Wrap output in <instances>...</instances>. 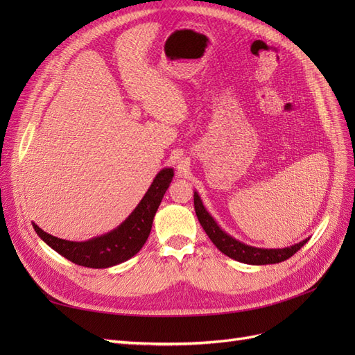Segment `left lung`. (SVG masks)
<instances>
[{"label": "left lung", "mask_w": 355, "mask_h": 355, "mask_svg": "<svg viewBox=\"0 0 355 355\" xmlns=\"http://www.w3.org/2000/svg\"><path fill=\"white\" fill-rule=\"evenodd\" d=\"M194 206L198 222L201 223L202 230L206 231L211 243L218 247V249L227 254L234 261H239L243 263L249 265H268V263H278L288 259L290 256H293L300 247H302L309 239H305L297 244H293L290 247H284V249H263V247H254L244 244L239 241L237 239L231 237L230 234L225 232L218 222L213 219L211 214L204 207V204L198 196V192H194Z\"/></svg>", "instance_id": "1"}]
</instances>
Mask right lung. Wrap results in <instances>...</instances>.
<instances>
[{"label":"right lung","instance_id":"right-lung-1","mask_svg":"<svg viewBox=\"0 0 355 355\" xmlns=\"http://www.w3.org/2000/svg\"><path fill=\"white\" fill-rule=\"evenodd\" d=\"M173 171L171 167L159 170L146 194L139 201L136 209L128 214V218L115 230L101 237L87 241H69L53 237L51 234L37 227L34 222H32V227L42 241L73 263L96 268V270L123 263L133 257L146 243L159 202L175 176Z\"/></svg>","mask_w":355,"mask_h":355}]
</instances>
